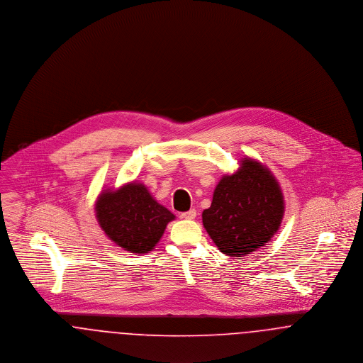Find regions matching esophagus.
Returning <instances> with one entry per match:
<instances>
[{"label":"esophagus","instance_id":"1","mask_svg":"<svg viewBox=\"0 0 363 363\" xmlns=\"http://www.w3.org/2000/svg\"><path fill=\"white\" fill-rule=\"evenodd\" d=\"M196 215H197L196 209H190L188 212L181 213V218H182V219H186V220H193V219L196 218Z\"/></svg>","mask_w":363,"mask_h":363}]
</instances>
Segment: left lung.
<instances>
[{"instance_id": "left-lung-1", "label": "left lung", "mask_w": 363, "mask_h": 363, "mask_svg": "<svg viewBox=\"0 0 363 363\" xmlns=\"http://www.w3.org/2000/svg\"><path fill=\"white\" fill-rule=\"evenodd\" d=\"M284 196L272 172L245 156L233 174H225L213 190L203 225L218 249L243 257L265 246L280 228Z\"/></svg>"}]
</instances>
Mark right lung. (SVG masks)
Returning <instances> with one entry per match:
<instances>
[{"mask_svg":"<svg viewBox=\"0 0 363 363\" xmlns=\"http://www.w3.org/2000/svg\"><path fill=\"white\" fill-rule=\"evenodd\" d=\"M95 216L110 241L138 255L151 252L175 219L138 181L102 190L95 201Z\"/></svg>","mask_w":363,"mask_h":363,"instance_id":"obj_1","label":"right lung"}]
</instances>
